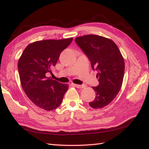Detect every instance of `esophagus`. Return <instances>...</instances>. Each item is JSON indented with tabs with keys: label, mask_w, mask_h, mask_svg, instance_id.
Returning <instances> with one entry per match:
<instances>
[{
	"label": "esophagus",
	"mask_w": 149,
	"mask_h": 149,
	"mask_svg": "<svg viewBox=\"0 0 149 149\" xmlns=\"http://www.w3.org/2000/svg\"><path fill=\"white\" fill-rule=\"evenodd\" d=\"M73 86H75L76 88H84V85H83V84H82V85H79V84H73Z\"/></svg>",
	"instance_id": "34e87169"
}]
</instances>
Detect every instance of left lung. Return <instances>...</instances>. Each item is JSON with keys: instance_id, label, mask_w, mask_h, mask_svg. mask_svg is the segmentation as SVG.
<instances>
[{"instance_id": "left-lung-1", "label": "left lung", "mask_w": 149, "mask_h": 149, "mask_svg": "<svg viewBox=\"0 0 149 149\" xmlns=\"http://www.w3.org/2000/svg\"><path fill=\"white\" fill-rule=\"evenodd\" d=\"M75 42L97 72L99 84L92 87L96 97L89 105L94 109L102 108L112 102L121 88L124 59L115 42L103 36L88 34L76 38Z\"/></svg>"}]
</instances>
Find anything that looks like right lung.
<instances>
[{"instance_id":"add662e5","label":"right lung","mask_w":149,"mask_h":149,"mask_svg":"<svg viewBox=\"0 0 149 149\" xmlns=\"http://www.w3.org/2000/svg\"><path fill=\"white\" fill-rule=\"evenodd\" d=\"M63 40H45L27 46L18 63L22 87L27 97L38 107L47 111L61 104L68 85L47 77L56 65L60 54L72 42Z\"/></svg>"}]
</instances>
